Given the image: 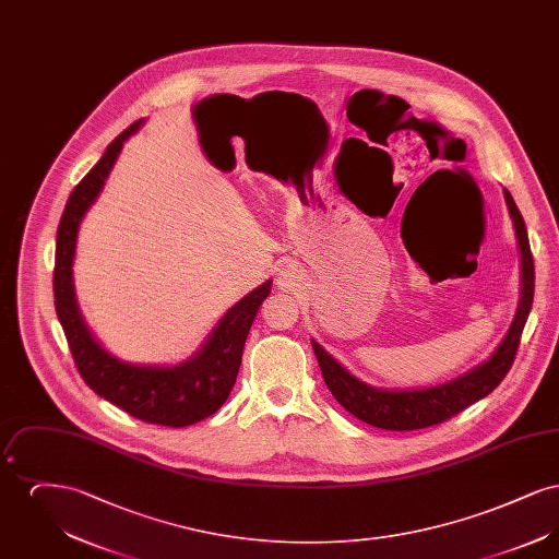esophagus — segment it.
I'll use <instances>...</instances> for the list:
<instances>
[{
    "instance_id": "esophagus-1",
    "label": "esophagus",
    "mask_w": 559,
    "mask_h": 559,
    "mask_svg": "<svg viewBox=\"0 0 559 559\" xmlns=\"http://www.w3.org/2000/svg\"><path fill=\"white\" fill-rule=\"evenodd\" d=\"M276 285L283 289V292H293L295 285H297V274L292 266L281 267L278 270V278H276Z\"/></svg>"
}]
</instances>
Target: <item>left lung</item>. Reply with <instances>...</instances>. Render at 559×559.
I'll list each match as a JSON object with an SVG mask.
<instances>
[{"label": "left lung", "instance_id": "8db88e82", "mask_svg": "<svg viewBox=\"0 0 559 559\" xmlns=\"http://www.w3.org/2000/svg\"><path fill=\"white\" fill-rule=\"evenodd\" d=\"M506 201L513 219L518 247H520L522 295H520L515 319L511 322L501 346L497 347V352L486 362L452 379L449 383H442L436 388H424V390L394 392V390L372 388L365 381L356 379L331 354H326L319 342L312 340L322 379L331 390V394L346 408L347 413H352L354 417H358L369 426L381 427V429H392V431L424 429V427L438 426L451 419L456 413L472 406L474 402L488 396L506 379L507 372L515 360L522 331L531 314L532 297H534V260H532L526 224L509 190H506Z\"/></svg>", "mask_w": 559, "mask_h": 559}]
</instances>
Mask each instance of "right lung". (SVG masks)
I'll return each instance as SVG.
<instances>
[{"instance_id": "1", "label": "right lung", "mask_w": 559, "mask_h": 559, "mask_svg": "<svg viewBox=\"0 0 559 559\" xmlns=\"http://www.w3.org/2000/svg\"><path fill=\"white\" fill-rule=\"evenodd\" d=\"M138 119L108 144L105 155L71 192L56 235L53 262V306L67 335L75 367L83 381L98 396L123 408L135 419L155 426L187 427L213 415L237 383L242 347L272 281L245 295L215 324L205 346L187 362L176 367L130 365L110 356L85 322L73 287V258L81 219L98 199L108 174L119 157L123 142L140 130Z\"/></svg>"}]
</instances>
